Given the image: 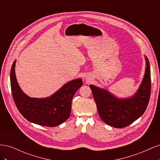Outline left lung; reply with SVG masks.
<instances>
[{"label":"left lung","mask_w":160,"mask_h":160,"mask_svg":"<svg viewBox=\"0 0 160 160\" xmlns=\"http://www.w3.org/2000/svg\"><path fill=\"white\" fill-rule=\"evenodd\" d=\"M146 68L142 83L132 98L119 99L108 91L89 85L101 119L115 128L128 126L143 114L151 94V72L146 57Z\"/></svg>","instance_id":"left-lung-1"}]
</instances>
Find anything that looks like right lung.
I'll list each match as a JSON object with an SVG mask.
<instances>
[{"mask_svg": "<svg viewBox=\"0 0 160 160\" xmlns=\"http://www.w3.org/2000/svg\"><path fill=\"white\" fill-rule=\"evenodd\" d=\"M14 61L11 69L12 95L18 110L29 122L42 126L55 127L69 118L72 99L83 85L81 79L72 80L49 98H31L19 88L14 72Z\"/></svg>", "mask_w": 160, "mask_h": 160, "instance_id": "1", "label": "right lung"}]
</instances>
